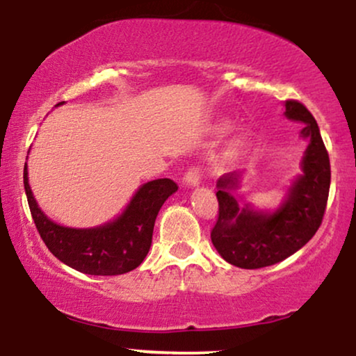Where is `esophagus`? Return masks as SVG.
Here are the masks:
<instances>
[{
  "mask_svg": "<svg viewBox=\"0 0 356 356\" xmlns=\"http://www.w3.org/2000/svg\"><path fill=\"white\" fill-rule=\"evenodd\" d=\"M183 183L188 186H198L200 183V170L198 168H190L186 171L185 178H183Z\"/></svg>",
  "mask_w": 356,
  "mask_h": 356,
  "instance_id": "34e87169",
  "label": "esophagus"
}]
</instances>
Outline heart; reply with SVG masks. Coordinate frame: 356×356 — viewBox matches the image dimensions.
<instances>
[{
  "instance_id": "heart-1",
  "label": "heart",
  "mask_w": 356,
  "mask_h": 356,
  "mask_svg": "<svg viewBox=\"0 0 356 356\" xmlns=\"http://www.w3.org/2000/svg\"><path fill=\"white\" fill-rule=\"evenodd\" d=\"M229 128H232V123H229V121H220V123L216 124V131L218 133L228 131ZM250 143H252V135H250L248 131H241L240 135L233 138L227 148L223 149V153H221V161L235 160L238 154H241L246 148H248Z\"/></svg>"
}]
</instances>
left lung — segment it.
Instances as JSON below:
<instances>
[{"label": "left lung", "instance_id": "1", "mask_svg": "<svg viewBox=\"0 0 356 356\" xmlns=\"http://www.w3.org/2000/svg\"><path fill=\"white\" fill-rule=\"evenodd\" d=\"M285 108L288 120L303 123L302 138L308 146L302 175L288 188L282 207L273 213L238 207L232 190L238 188L240 171L223 175L216 183L218 218L211 241L223 260L238 268H263L285 260L312 240L323 220L332 178L328 152L312 113L295 99H286Z\"/></svg>", "mask_w": 356, "mask_h": 356}]
</instances>
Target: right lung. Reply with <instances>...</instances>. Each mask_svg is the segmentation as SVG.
<instances>
[{
    "mask_svg": "<svg viewBox=\"0 0 356 356\" xmlns=\"http://www.w3.org/2000/svg\"><path fill=\"white\" fill-rule=\"evenodd\" d=\"M23 183L29 211L49 252L71 268L102 277L128 273L141 265L152 246L158 211L178 190L173 179H153L136 191L116 220L96 228H68L54 223L38 207L28 183L26 163Z\"/></svg>",
    "mask_w": 356,
    "mask_h": 356,
    "instance_id": "1",
    "label": "right lung"
}]
</instances>
